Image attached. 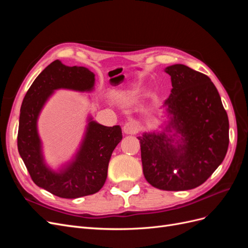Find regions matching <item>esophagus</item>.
Here are the masks:
<instances>
[{"instance_id":"obj_1","label":"esophagus","mask_w":248,"mask_h":248,"mask_svg":"<svg viewBox=\"0 0 248 248\" xmlns=\"http://www.w3.org/2000/svg\"><path fill=\"white\" fill-rule=\"evenodd\" d=\"M123 131L126 134H136L139 131V125L133 121L127 122L123 127Z\"/></svg>"}]
</instances>
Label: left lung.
<instances>
[{
	"mask_svg": "<svg viewBox=\"0 0 248 248\" xmlns=\"http://www.w3.org/2000/svg\"><path fill=\"white\" fill-rule=\"evenodd\" d=\"M166 72L172 86L164 102L171 116L169 128L181 134L182 144L175 146L164 132L139 137L142 171L156 188L188 190L204 183L226 157L229 118L206 74L183 64L169 66Z\"/></svg>",
	"mask_w": 248,
	"mask_h": 248,
	"instance_id": "1",
	"label": "left lung"
}]
</instances>
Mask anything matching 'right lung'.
<instances>
[{
  "label": "right lung",
  "instance_id": "right-lung-1",
  "mask_svg": "<svg viewBox=\"0 0 248 248\" xmlns=\"http://www.w3.org/2000/svg\"><path fill=\"white\" fill-rule=\"evenodd\" d=\"M94 73L85 67H68L56 60L30 87L21 103L17 148L33 182L63 199L91 196L101 189L108 177L110 156L122 140L121 127H107L91 121L77 158L64 171L56 174L43 163L37 118L54 90L65 88L90 91Z\"/></svg>",
  "mask_w": 248,
  "mask_h": 248
}]
</instances>
